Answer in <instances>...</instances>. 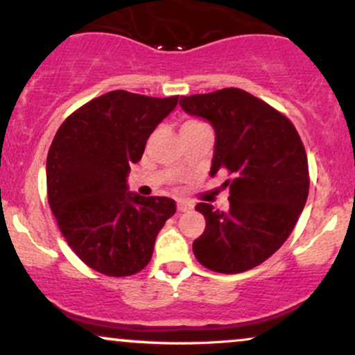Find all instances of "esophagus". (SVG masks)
<instances>
[{
  "mask_svg": "<svg viewBox=\"0 0 355 355\" xmlns=\"http://www.w3.org/2000/svg\"><path fill=\"white\" fill-rule=\"evenodd\" d=\"M177 209H178V211H189V210L193 209V205H191V203L187 202V200H178L177 202Z\"/></svg>",
  "mask_w": 355,
  "mask_h": 355,
  "instance_id": "obj_1",
  "label": "esophagus"
}]
</instances>
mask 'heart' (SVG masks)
I'll return each mask as SVG.
<instances>
[{"mask_svg":"<svg viewBox=\"0 0 355 355\" xmlns=\"http://www.w3.org/2000/svg\"><path fill=\"white\" fill-rule=\"evenodd\" d=\"M198 125H203V123L198 120H187L185 123L182 125V128H190V126H198Z\"/></svg>","mask_w":355,"mask_h":355,"instance_id":"obj_1","label":"heart"}]
</instances>
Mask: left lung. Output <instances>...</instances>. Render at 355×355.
Masks as SVG:
<instances>
[{
  "label": "left lung",
  "mask_w": 355,
  "mask_h": 355,
  "mask_svg": "<svg viewBox=\"0 0 355 355\" xmlns=\"http://www.w3.org/2000/svg\"><path fill=\"white\" fill-rule=\"evenodd\" d=\"M215 130L210 175L227 173L230 209L198 203L205 230L193 242L198 262L218 274L250 270L284 245L307 202V153L284 113L240 88L180 98Z\"/></svg>",
  "instance_id": "left-lung-1"
}]
</instances>
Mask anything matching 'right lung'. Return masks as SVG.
<instances>
[{
  "label": "right lung",
  "mask_w": 355,
  "mask_h": 355,
  "mask_svg": "<svg viewBox=\"0 0 355 355\" xmlns=\"http://www.w3.org/2000/svg\"><path fill=\"white\" fill-rule=\"evenodd\" d=\"M177 103L178 96L115 89L75 110L53 138L48 203L71 250L100 274L144 270L158 232L177 210L172 198L126 191L130 165L140 160L148 137Z\"/></svg>",
  "instance_id": "add662e5"
}]
</instances>
